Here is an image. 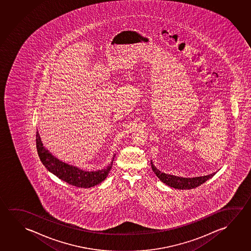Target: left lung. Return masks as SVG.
Returning <instances> with one entry per match:
<instances>
[{
  "mask_svg": "<svg viewBox=\"0 0 251 251\" xmlns=\"http://www.w3.org/2000/svg\"><path fill=\"white\" fill-rule=\"evenodd\" d=\"M151 168L154 173L156 174V177H158L163 183L166 185L173 187L175 189L186 190L193 189L195 187H198L205 183V181L208 180L209 178L214 177L215 173L206 175V176H201V177H177L174 175H170V174H165L164 173H161L159 170L153 165L152 162H151Z\"/></svg>",
  "mask_w": 251,
  "mask_h": 251,
  "instance_id": "obj_1",
  "label": "left lung"
}]
</instances>
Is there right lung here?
<instances>
[{"mask_svg":"<svg viewBox=\"0 0 251 251\" xmlns=\"http://www.w3.org/2000/svg\"><path fill=\"white\" fill-rule=\"evenodd\" d=\"M36 144L37 153L43 165L46 166L49 172L53 173L55 176H57L61 180L68 183L69 185L82 188H89L102 182L107 177V174L111 170L114 160L112 161L107 168L96 172H86L78 169V167L63 163L45 149L37 131L36 135Z\"/></svg>","mask_w":251,"mask_h":251,"instance_id":"1","label":"right lung"}]
</instances>
